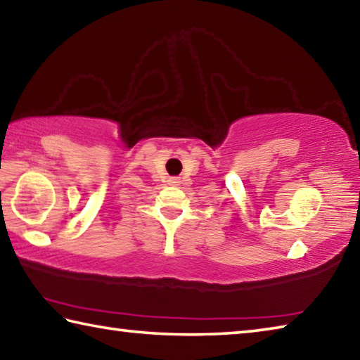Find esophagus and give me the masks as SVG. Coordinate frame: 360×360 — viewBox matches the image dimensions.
Wrapping results in <instances>:
<instances>
[{"label":"esophagus","instance_id":"1","mask_svg":"<svg viewBox=\"0 0 360 360\" xmlns=\"http://www.w3.org/2000/svg\"><path fill=\"white\" fill-rule=\"evenodd\" d=\"M174 182H178V179H174Z\"/></svg>","mask_w":360,"mask_h":360}]
</instances>
